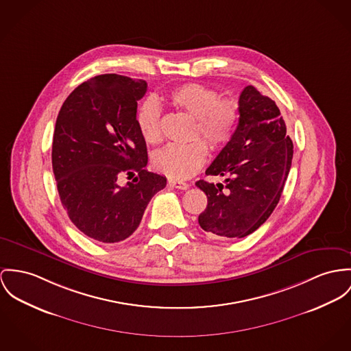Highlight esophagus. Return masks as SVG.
<instances>
[{
	"label": "esophagus",
	"mask_w": 351,
	"mask_h": 351,
	"mask_svg": "<svg viewBox=\"0 0 351 351\" xmlns=\"http://www.w3.org/2000/svg\"><path fill=\"white\" fill-rule=\"evenodd\" d=\"M168 184L171 187H175V189H187L189 187V183L182 182V180H168Z\"/></svg>",
	"instance_id": "esophagus-1"
}]
</instances>
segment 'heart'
Masks as SVG:
<instances>
[{"label":"heart","instance_id":"b5f03b06","mask_svg":"<svg viewBox=\"0 0 351 351\" xmlns=\"http://www.w3.org/2000/svg\"><path fill=\"white\" fill-rule=\"evenodd\" d=\"M169 103L195 119L192 137H202L211 151L223 149L237 130L239 109L235 101L220 99L214 88L189 82L168 92ZM162 110L155 100H147L136 113V124L143 138L155 144L162 140ZM207 147L202 140L169 144L156 152L154 167L164 175L183 180L195 175L206 162Z\"/></svg>","mask_w":351,"mask_h":351}]
</instances>
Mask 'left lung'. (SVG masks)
Here are the masks:
<instances>
[{
  "mask_svg": "<svg viewBox=\"0 0 351 351\" xmlns=\"http://www.w3.org/2000/svg\"><path fill=\"white\" fill-rule=\"evenodd\" d=\"M238 109L239 123L231 141L206 171L227 176L226 186L196 182L208 202L199 224L208 235L220 238H244L269 219L283 192L294 154L285 120L270 97L247 85Z\"/></svg>",
  "mask_w": 351,
  "mask_h": 351,
  "instance_id": "obj_1",
  "label": "left lung"
}]
</instances>
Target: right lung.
<instances>
[{
	"instance_id": "add662e5",
	"label": "right lung",
	"mask_w": 351,
	"mask_h": 351,
	"mask_svg": "<svg viewBox=\"0 0 351 351\" xmlns=\"http://www.w3.org/2000/svg\"><path fill=\"white\" fill-rule=\"evenodd\" d=\"M147 82L100 75L82 82L56 120L52 167L62 207L86 237L121 242L138 227L167 179L148 172L145 140L136 124ZM121 176L134 178L120 188Z\"/></svg>"
}]
</instances>
